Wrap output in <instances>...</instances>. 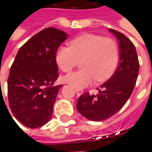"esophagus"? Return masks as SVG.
<instances>
[{"label": "esophagus", "mask_w": 152, "mask_h": 152, "mask_svg": "<svg viewBox=\"0 0 152 152\" xmlns=\"http://www.w3.org/2000/svg\"><path fill=\"white\" fill-rule=\"evenodd\" d=\"M76 92L77 95L80 96L83 94V90L82 89H76Z\"/></svg>", "instance_id": "obj_1"}]
</instances>
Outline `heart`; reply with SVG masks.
Masks as SVG:
<instances>
[{"mask_svg":"<svg viewBox=\"0 0 152 152\" xmlns=\"http://www.w3.org/2000/svg\"><path fill=\"white\" fill-rule=\"evenodd\" d=\"M83 69L68 73L64 80L77 89L86 88L95 79L99 81L108 78L115 69L119 58L116 42L110 38L86 34L71 41L70 46H60L55 59L63 72H69L82 59Z\"/></svg>","mask_w":152,"mask_h":152,"instance_id":"obj_1","label":"heart"}]
</instances>
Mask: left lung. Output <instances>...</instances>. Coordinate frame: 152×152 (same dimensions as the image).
<instances>
[{
	"label": "left lung",
	"instance_id": "8db88e82",
	"mask_svg": "<svg viewBox=\"0 0 152 152\" xmlns=\"http://www.w3.org/2000/svg\"><path fill=\"white\" fill-rule=\"evenodd\" d=\"M116 38L119 45V64L110 78L100 86L99 94L80 96L76 108L89 121H102L118 112L133 93L137 81L139 63L134 45L119 31L108 29Z\"/></svg>",
	"mask_w": 152,
	"mask_h": 152
}]
</instances>
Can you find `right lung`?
Listing matches in <instances>:
<instances>
[{
    "label": "right lung",
    "mask_w": 152,
    "mask_h": 152,
    "mask_svg": "<svg viewBox=\"0 0 152 152\" xmlns=\"http://www.w3.org/2000/svg\"><path fill=\"white\" fill-rule=\"evenodd\" d=\"M68 34L45 28L18 50L8 78L10 107L26 127L35 129L49 122L58 90L53 86L58 77L55 55Z\"/></svg>",
    "instance_id": "obj_1"
}]
</instances>
